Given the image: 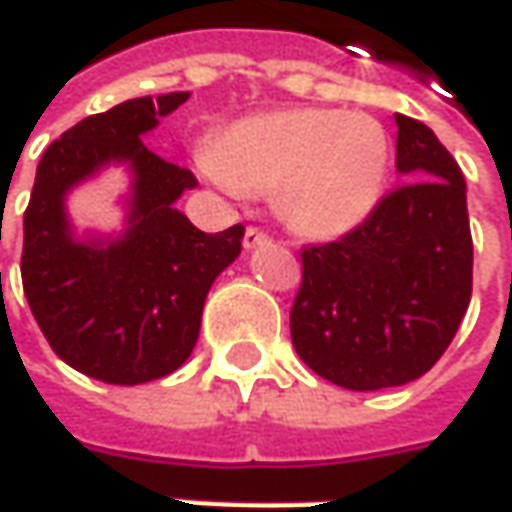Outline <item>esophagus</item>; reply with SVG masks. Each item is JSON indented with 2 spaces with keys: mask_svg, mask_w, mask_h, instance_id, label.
Segmentation results:
<instances>
[{
  "mask_svg": "<svg viewBox=\"0 0 512 512\" xmlns=\"http://www.w3.org/2000/svg\"><path fill=\"white\" fill-rule=\"evenodd\" d=\"M269 235L263 232V229H257V226H249L246 229V235H243V246L246 249H255V246H263V243H269Z\"/></svg>",
  "mask_w": 512,
  "mask_h": 512,
  "instance_id": "obj_1",
  "label": "esophagus"
}]
</instances>
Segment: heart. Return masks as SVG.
Instances as JSON below:
<instances>
[{"label": "heart", "instance_id": "b5f03b06", "mask_svg": "<svg viewBox=\"0 0 512 512\" xmlns=\"http://www.w3.org/2000/svg\"><path fill=\"white\" fill-rule=\"evenodd\" d=\"M388 135L377 118L337 110H274L240 118L209 147L206 169L238 192L272 195L303 238L357 229L388 181Z\"/></svg>", "mask_w": 512, "mask_h": 512}]
</instances>
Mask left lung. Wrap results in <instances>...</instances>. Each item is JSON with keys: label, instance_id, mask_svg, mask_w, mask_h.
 <instances>
[{"label": "left lung", "instance_id": "8db88e82", "mask_svg": "<svg viewBox=\"0 0 512 512\" xmlns=\"http://www.w3.org/2000/svg\"><path fill=\"white\" fill-rule=\"evenodd\" d=\"M388 192L348 235L306 246L291 343L314 374L379 391L428 374L473 291V240L462 169L431 127L397 113Z\"/></svg>", "mask_w": 512, "mask_h": 512}]
</instances>
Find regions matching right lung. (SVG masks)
I'll return each instance as SVG.
<instances>
[{"mask_svg": "<svg viewBox=\"0 0 512 512\" xmlns=\"http://www.w3.org/2000/svg\"><path fill=\"white\" fill-rule=\"evenodd\" d=\"M186 98H130L70 127L42 155L25 209L30 311L70 368L110 385H141L181 368L198 343L206 294L240 255L243 226L218 235L192 226L175 201L198 186L195 175L141 141ZM107 163L134 172L128 229L118 239H73L63 198Z\"/></svg>", "mask_w": 512, "mask_h": 512, "instance_id": "add662e5", "label": "right lung"}]
</instances>
